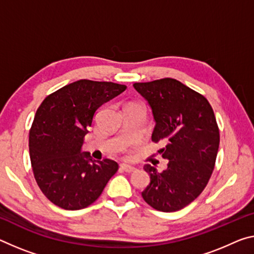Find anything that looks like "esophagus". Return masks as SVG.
<instances>
[{
	"instance_id": "34e87169",
	"label": "esophagus",
	"mask_w": 254,
	"mask_h": 254,
	"mask_svg": "<svg viewBox=\"0 0 254 254\" xmlns=\"http://www.w3.org/2000/svg\"><path fill=\"white\" fill-rule=\"evenodd\" d=\"M120 167H121V170L127 172V173H131L135 170L133 166H131V165H127V164H121Z\"/></svg>"
}]
</instances>
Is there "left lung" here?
Wrapping results in <instances>:
<instances>
[{"mask_svg":"<svg viewBox=\"0 0 254 254\" xmlns=\"http://www.w3.org/2000/svg\"><path fill=\"white\" fill-rule=\"evenodd\" d=\"M133 87L151 107L156 122L151 140L166 143L159 152L168 159L163 172L144 165L150 183L141 195L156 210H181L198 198L214 171L219 147L214 111L202 95L175 79Z\"/></svg>","mask_w":254,"mask_h":254,"instance_id":"8db88e82","label":"left lung"}]
</instances>
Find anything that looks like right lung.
<instances>
[{
    "instance_id": "1",
    "label": "right lung",
    "mask_w": 254,
    "mask_h": 254,
    "mask_svg": "<svg viewBox=\"0 0 254 254\" xmlns=\"http://www.w3.org/2000/svg\"><path fill=\"white\" fill-rule=\"evenodd\" d=\"M126 89L124 84L82 79L40 104L29 131V155L36 182L55 206H90L119 170L112 159H92L82 144L96 111Z\"/></svg>"
}]
</instances>
